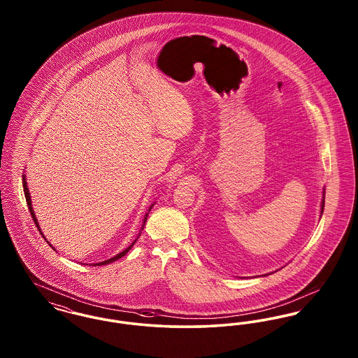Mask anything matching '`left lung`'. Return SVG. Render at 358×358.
<instances>
[{"instance_id": "8db88e82", "label": "left lung", "mask_w": 358, "mask_h": 358, "mask_svg": "<svg viewBox=\"0 0 358 358\" xmlns=\"http://www.w3.org/2000/svg\"><path fill=\"white\" fill-rule=\"evenodd\" d=\"M324 199H322V203H321V215H322V212H324ZM270 273H266L264 276H267V275H270Z\"/></svg>"}]
</instances>
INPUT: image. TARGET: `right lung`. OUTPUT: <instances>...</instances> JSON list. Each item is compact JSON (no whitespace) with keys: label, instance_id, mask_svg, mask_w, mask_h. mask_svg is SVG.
Listing matches in <instances>:
<instances>
[{"label":"right lung","instance_id":"1","mask_svg":"<svg viewBox=\"0 0 358 358\" xmlns=\"http://www.w3.org/2000/svg\"><path fill=\"white\" fill-rule=\"evenodd\" d=\"M22 187H24V194H25V199H27V204H28V209H29V212H31V215H32V217H34V222L36 225H37V229L41 232V229H40V227H38V222H37V219H36V215H34V208H32V200H31V193H29V189H28V185H27V180H25V174H22ZM154 204L150 206V209H149V212L152 210V208H153ZM148 215L149 213H146L145 215V219H143V225H142V229H143V227H145V222H146V219H148ZM41 235H43V232H41ZM141 235V234H139ZM138 235V236H139ZM43 238H44V235H43ZM136 240L133 241V244L130 245V247H127L124 251H122L120 254H118V255L114 256V257H110V259H107V260H103V262H99V263H95L94 266H104V264H108V263H113V262H115V260H118V259H120L122 256L126 255L130 250H131V247L134 245V243H136ZM50 243V241H48ZM52 247V244H50ZM53 248V247H52Z\"/></svg>","mask_w":358,"mask_h":358}]
</instances>
